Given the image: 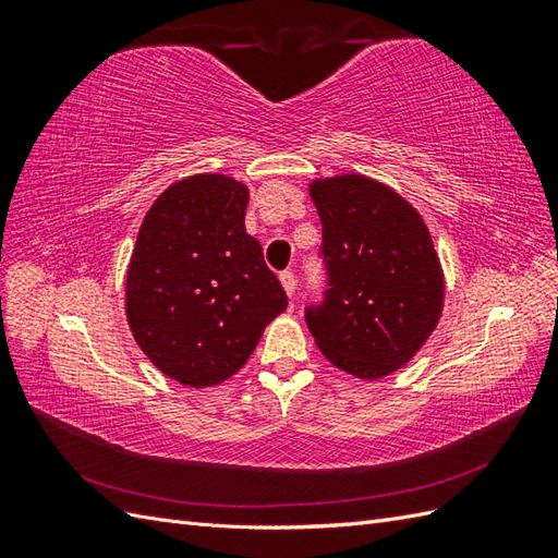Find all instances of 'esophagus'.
<instances>
[{
    "label": "esophagus",
    "mask_w": 558,
    "mask_h": 558,
    "mask_svg": "<svg viewBox=\"0 0 558 558\" xmlns=\"http://www.w3.org/2000/svg\"><path fill=\"white\" fill-rule=\"evenodd\" d=\"M279 281H281V286H283L286 295L293 298V295H295V289H298V281H295V275L291 272V269H283V272L279 275Z\"/></svg>",
    "instance_id": "obj_1"
}]
</instances>
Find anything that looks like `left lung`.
<instances>
[{
	"instance_id": "8db88e82",
	"label": "left lung",
	"mask_w": 558,
	"mask_h": 558,
	"mask_svg": "<svg viewBox=\"0 0 558 558\" xmlns=\"http://www.w3.org/2000/svg\"><path fill=\"white\" fill-rule=\"evenodd\" d=\"M326 265L324 300L305 310L320 353L344 373L379 379L402 367L442 314L445 277L424 218L361 174L310 185Z\"/></svg>"
}]
</instances>
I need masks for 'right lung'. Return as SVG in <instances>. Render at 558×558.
<instances>
[{
	"mask_svg": "<svg viewBox=\"0 0 558 558\" xmlns=\"http://www.w3.org/2000/svg\"><path fill=\"white\" fill-rule=\"evenodd\" d=\"M246 205L244 183L195 174L172 183L140 228L128 324L150 363L185 386L232 377L289 305L260 242L246 234Z\"/></svg>",
	"mask_w": 558,
	"mask_h": 558,
	"instance_id": "right-lung-1",
	"label": "right lung"
}]
</instances>
